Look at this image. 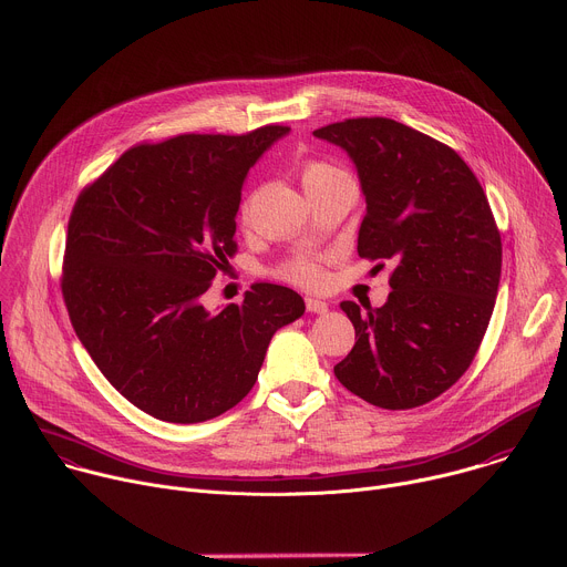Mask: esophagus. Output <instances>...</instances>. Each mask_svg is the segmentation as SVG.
<instances>
[{
    "instance_id": "1",
    "label": "esophagus",
    "mask_w": 567,
    "mask_h": 567,
    "mask_svg": "<svg viewBox=\"0 0 567 567\" xmlns=\"http://www.w3.org/2000/svg\"><path fill=\"white\" fill-rule=\"evenodd\" d=\"M306 310L308 312H319L323 315L328 310V303L321 301V299H315V297H306Z\"/></svg>"
}]
</instances>
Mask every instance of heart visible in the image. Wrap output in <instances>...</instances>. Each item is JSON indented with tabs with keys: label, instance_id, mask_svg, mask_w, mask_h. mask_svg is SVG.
I'll list each match as a JSON object with an SVG mask.
<instances>
[{
	"label": "heart",
	"instance_id": "obj_1",
	"mask_svg": "<svg viewBox=\"0 0 567 567\" xmlns=\"http://www.w3.org/2000/svg\"><path fill=\"white\" fill-rule=\"evenodd\" d=\"M339 181H353L351 174L342 167H337L328 161H308L301 169V183H303V189L310 192V189H317V187H323V185H330V183H339ZM250 209H252V200H244L241 205V218L246 220L250 216ZM279 277L286 279V281H292V284H299V286H306V288H315L319 284H323V270L319 266V261L310 255H297L292 259H288L281 268H279Z\"/></svg>",
	"mask_w": 567,
	"mask_h": 567
}]
</instances>
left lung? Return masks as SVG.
Segmentation results:
<instances>
[{"label": "left lung", "instance_id": "obj_1", "mask_svg": "<svg viewBox=\"0 0 567 567\" xmlns=\"http://www.w3.org/2000/svg\"><path fill=\"white\" fill-rule=\"evenodd\" d=\"M312 134L355 163L367 198L360 257L395 264L382 308L342 301L355 347L334 375L382 409L426 404L463 378L489 326L503 264L489 200L454 150L391 118Z\"/></svg>", "mask_w": 567, "mask_h": 567}]
</instances>
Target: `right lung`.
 Listing matches in <instances>:
<instances>
[{
  "instance_id": "1",
  "label": "right lung",
  "mask_w": 567,
  "mask_h": 567,
  "mask_svg": "<svg viewBox=\"0 0 567 567\" xmlns=\"http://www.w3.org/2000/svg\"><path fill=\"white\" fill-rule=\"evenodd\" d=\"M288 132L136 145L73 205L62 266L71 323L111 386L158 420L194 424L239 404L272 334L306 310L277 284H255L220 312L200 301L237 252L248 169Z\"/></svg>"
}]
</instances>
